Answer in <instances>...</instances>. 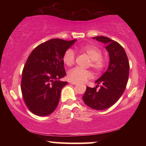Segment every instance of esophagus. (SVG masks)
Returning a JSON list of instances; mask_svg holds the SVG:
<instances>
[{
    "mask_svg": "<svg viewBox=\"0 0 146 146\" xmlns=\"http://www.w3.org/2000/svg\"><path fill=\"white\" fill-rule=\"evenodd\" d=\"M70 83L72 84H78L77 82H73V81H71L70 82Z\"/></svg>",
    "mask_w": 146,
    "mask_h": 146,
    "instance_id": "obj_1",
    "label": "esophagus"
}]
</instances>
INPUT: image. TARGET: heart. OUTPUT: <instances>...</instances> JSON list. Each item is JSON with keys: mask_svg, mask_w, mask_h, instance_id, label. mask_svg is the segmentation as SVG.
Masks as SVG:
<instances>
[{"mask_svg": "<svg viewBox=\"0 0 146 146\" xmlns=\"http://www.w3.org/2000/svg\"><path fill=\"white\" fill-rule=\"evenodd\" d=\"M78 51L82 53H86L90 58L89 66H91L95 71L100 72L103 71L108 64L107 58L102 56V51L98 46L94 44H85L80 46ZM75 52L68 48L64 53L62 60L64 63L68 66H71L75 63ZM92 76V73L89 70H85L79 67L72 68L68 73V78L71 81L75 82H82L86 81Z\"/></svg>", "mask_w": 146, "mask_h": 146, "instance_id": "1", "label": "heart"}]
</instances>
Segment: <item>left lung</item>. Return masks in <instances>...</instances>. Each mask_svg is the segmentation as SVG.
<instances>
[{"instance_id": "8db88e82", "label": "left lung", "mask_w": 146, "mask_h": 146, "mask_svg": "<svg viewBox=\"0 0 146 146\" xmlns=\"http://www.w3.org/2000/svg\"><path fill=\"white\" fill-rule=\"evenodd\" d=\"M93 38L106 44L110 63L107 71L95 81L98 85L94 88L86 86L82 98L90 108L102 110L110 108L121 98L128 83L130 64L125 50L117 42L104 36Z\"/></svg>"}]
</instances>
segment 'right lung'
Segmentation results:
<instances>
[{"label": "right lung", "mask_w": 146, "mask_h": 146, "mask_svg": "<svg viewBox=\"0 0 146 146\" xmlns=\"http://www.w3.org/2000/svg\"><path fill=\"white\" fill-rule=\"evenodd\" d=\"M75 41L49 40L36 46L28 57L22 73L21 90L32 113L46 116L58 106L62 88L67 84L59 80L66 75L62 57Z\"/></svg>", "instance_id": "obj_1"}]
</instances>
